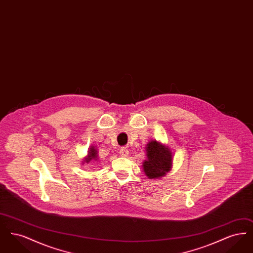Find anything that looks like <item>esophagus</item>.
<instances>
[{
    "instance_id": "1",
    "label": "esophagus",
    "mask_w": 253,
    "mask_h": 253,
    "mask_svg": "<svg viewBox=\"0 0 253 253\" xmlns=\"http://www.w3.org/2000/svg\"><path fill=\"white\" fill-rule=\"evenodd\" d=\"M120 154H121V157H127L129 156V152L126 148H121L120 150Z\"/></svg>"
}]
</instances>
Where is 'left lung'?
<instances>
[{
	"instance_id": "obj_1",
	"label": "left lung",
	"mask_w": 253,
	"mask_h": 253,
	"mask_svg": "<svg viewBox=\"0 0 253 253\" xmlns=\"http://www.w3.org/2000/svg\"><path fill=\"white\" fill-rule=\"evenodd\" d=\"M147 158L142 168L149 179H160L164 177L172 166V152L167 145L150 140L146 147Z\"/></svg>"
}]
</instances>
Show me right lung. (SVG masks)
Instances as JSON below:
<instances>
[{
	"label": "right lung",
	"mask_w": 253,
	"mask_h": 253,
	"mask_svg": "<svg viewBox=\"0 0 253 253\" xmlns=\"http://www.w3.org/2000/svg\"><path fill=\"white\" fill-rule=\"evenodd\" d=\"M96 160H98V155H97V150H96V147L95 146H91L90 148H89V151H88V154H87V156L86 157L84 158V161H83V164H84V163H89V162H91V161H96Z\"/></svg>",
	"instance_id": "add662e5"
}]
</instances>
